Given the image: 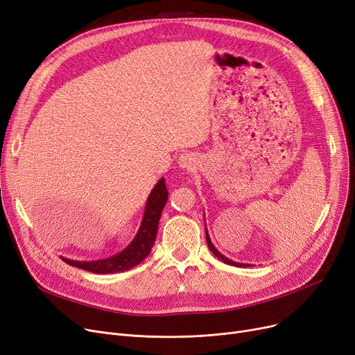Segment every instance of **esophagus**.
<instances>
[{"instance_id": "34e87169", "label": "esophagus", "mask_w": 355, "mask_h": 355, "mask_svg": "<svg viewBox=\"0 0 355 355\" xmlns=\"http://www.w3.org/2000/svg\"><path fill=\"white\" fill-rule=\"evenodd\" d=\"M193 158L189 155V153H184V155H181L180 158H178V165L181 166V168H190L191 165H193Z\"/></svg>"}]
</instances>
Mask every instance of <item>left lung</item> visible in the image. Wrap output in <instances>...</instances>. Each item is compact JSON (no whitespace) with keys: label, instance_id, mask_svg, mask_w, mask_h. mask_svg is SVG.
Returning <instances> with one entry per match:
<instances>
[{"label":"left lung","instance_id":"1","mask_svg":"<svg viewBox=\"0 0 355 355\" xmlns=\"http://www.w3.org/2000/svg\"><path fill=\"white\" fill-rule=\"evenodd\" d=\"M206 241H207V245H209V250L214 254V257H218L220 261H223L225 264H227V266H234V267H250L251 264H242V263H236V261H232V259H229L227 257H225L223 254H220L218 250H216V246L211 243V239H210V236H209V234H207V229H206Z\"/></svg>","mask_w":355,"mask_h":355}]
</instances>
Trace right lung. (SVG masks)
<instances>
[{"label": "right lung", "mask_w": 355, "mask_h": 355, "mask_svg": "<svg viewBox=\"0 0 355 355\" xmlns=\"http://www.w3.org/2000/svg\"><path fill=\"white\" fill-rule=\"evenodd\" d=\"M166 200H168V190L165 186V180L162 177L155 184V187L152 189L150 194L148 196L139 230H137L133 241L126 246L125 250L120 251L116 255L97 259V261H76V259H69L64 257L62 259L72 267L87 270L94 274H110V272L128 271L136 267L137 264H141L142 261L149 255L153 243H155L158 223H159L161 213L165 207Z\"/></svg>", "instance_id": "1"}]
</instances>
